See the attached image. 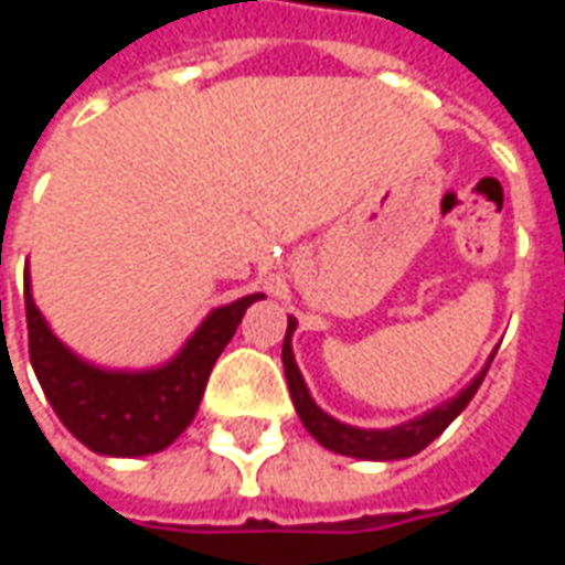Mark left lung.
Here are the masks:
<instances>
[{"label": "left lung", "mask_w": 565, "mask_h": 565, "mask_svg": "<svg viewBox=\"0 0 565 565\" xmlns=\"http://www.w3.org/2000/svg\"><path fill=\"white\" fill-rule=\"evenodd\" d=\"M294 330L296 320L287 318V335H284V348H281V363H284V375H287V387H290V396H294L296 415L302 420L311 436L318 438L323 448L335 450V454H344V457H356V460H379V462H391V460H405V457H415L417 450H424L433 438H438L454 417L460 415L466 405L472 403V396L481 387L484 381L487 369H490V360L484 363V369L475 375L466 387H462L454 399L448 403L436 405L429 408L426 415L415 417V420H405L399 426H387V429H363V426H351L335 420L332 415H327L308 393V384L302 379V372L296 366L294 356Z\"/></svg>", "instance_id": "obj_1"}]
</instances>
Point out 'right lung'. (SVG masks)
<instances>
[{
	"label": "right lung",
	"instance_id": "obj_1",
	"mask_svg": "<svg viewBox=\"0 0 565 565\" xmlns=\"http://www.w3.org/2000/svg\"><path fill=\"white\" fill-rule=\"evenodd\" d=\"M23 296L35 379L68 433L103 457H148L169 448L196 417L211 369L245 311L266 299L250 294L209 311L184 348L162 366L105 369L56 339L32 299L30 271Z\"/></svg>",
	"mask_w": 565,
	"mask_h": 565
}]
</instances>
